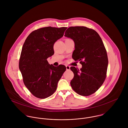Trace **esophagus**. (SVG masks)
Wrapping results in <instances>:
<instances>
[{"mask_svg": "<svg viewBox=\"0 0 128 128\" xmlns=\"http://www.w3.org/2000/svg\"><path fill=\"white\" fill-rule=\"evenodd\" d=\"M66 69L67 70H70V66H66Z\"/></svg>", "mask_w": 128, "mask_h": 128, "instance_id": "obj_1", "label": "esophagus"}]
</instances>
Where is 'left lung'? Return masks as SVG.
Returning a JSON list of instances; mask_svg holds the SVG:
<instances>
[{
  "instance_id": "obj_1",
  "label": "left lung",
  "mask_w": 128,
  "mask_h": 128,
  "mask_svg": "<svg viewBox=\"0 0 128 128\" xmlns=\"http://www.w3.org/2000/svg\"><path fill=\"white\" fill-rule=\"evenodd\" d=\"M64 36L73 40L72 58L80 61L82 66L80 70L70 67L74 73L71 86L80 95H91L100 87L106 78L108 60L103 42L95 30L85 26L70 27Z\"/></svg>"
}]
</instances>
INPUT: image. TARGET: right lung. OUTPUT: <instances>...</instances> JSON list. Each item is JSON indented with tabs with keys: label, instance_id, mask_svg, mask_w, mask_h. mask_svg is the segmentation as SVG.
Wrapping results in <instances>:
<instances>
[{
	"label": "right lung",
	"instance_id": "right-lung-1",
	"mask_svg": "<svg viewBox=\"0 0 128 128\" xmlns=\"http://www.w3.org/2000/svg\"><path fill=\"white\" fill-rule=\"evenodd\" d=\"M66 28H39L30 34L22 46L19 69L25 86L36 98H45L53 94L66 70L64 65L50 64L47 58L54 55V44L64 36Z\"/></svg>",
	"mask_w": 128,
	"mask_h": 128
}]
</instances>
